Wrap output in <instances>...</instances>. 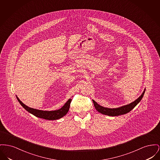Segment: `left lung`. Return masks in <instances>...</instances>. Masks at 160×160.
I'll list each match as a JSON object with an SVG mask.
<instances>
[{"instance_id": "8db88e82", "label": "left lung", "mask_w": 160, "mask_h": 160, "mask_svg": "<svg viewBox=\"0 0 160 160\" xmlns=\"http://www.w3.org/2000/svg\"><path fill=\"white\" fill-rule=\"evenodd\" d=\"M145 90L146 89H144V92H142V94H141V96L139 98H138L135 101H134L131 103L127 104L126 106H123L118 108L110 109V108H104L102 106H100L94 100H92V101L94 103V106L98 112H99L101 113H103L104 115H109V116H112V117L118 116V115H123V114L129 112L132 109H133L137 106V104L141 101L142 98L143 97L144 92H145Z\"/></svg>"}]
</instances>
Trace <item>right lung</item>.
<instances>
[{
  "label": "right lung",
  "instance_id": "right-lung-1",
  "mask_svg": "<svg viewBox=\"0 0 160 160\" xmlns=\"http://www.w3.org/2000/svg\"><path fill=\"white\" fill-rule=\"evenodd\" d=\"M17 99L19 101L20 104L23 106V108L27 110L28 112L34 116L40 118H43L45 120H57L59 119L63 116H65L66 113L68 112L70 104L71 102L72 99H69L66 103L64 104V106L60 109L56 110V111H41L38 109H36L33 108H29L28 106H26L25 104L23 103L20 100L19 98L17 97Z\"/></svg>",
  "mask_w": 160,
  "mask_h": 160
}]
</instances>
